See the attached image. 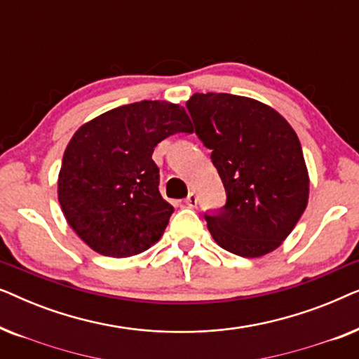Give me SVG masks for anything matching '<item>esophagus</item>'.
Returning <instances> with one entry per match:
<instances>
[{
    "label": "esophagus",
    "mask_w": 359,
    "mask_h": 359,
    "mask_svg": "<svg viewBox=\"0 0 359 359\" xmlns=\"http://www.w3.org/2000/svg\"><path fill=\"white\" fill-rule=\"evenodd\" d=\"M184 204L189 205V208H196V204H198V198H196V194L189 193L188 198L184 199Z\"/></svg>",
    "instance_id": "1"
}]
</instances>
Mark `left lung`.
I'll return each instance as SVG.
<instances>
[{
  "label": "left lung",
  "instance_id": "left-lung-1",
  "mask_svg": "<svg viewBox=\"0 0 359 359\" xmlns=\"http://www.w3.org/2000/svg\"><path fill=\"white\" fill-rule=\"evenodd\" d=\"M186 106L227 194L219 214L205 215L210 235L238 257L271 253L307 208L311 181L297 134L253 97L194 93Z\"/></svg>",
  "mask_w": 359,
  "mask_h": 359
}]
</instances>
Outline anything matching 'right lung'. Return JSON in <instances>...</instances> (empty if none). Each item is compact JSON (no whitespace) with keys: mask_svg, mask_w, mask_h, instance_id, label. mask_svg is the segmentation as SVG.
Here are the masks:
<instances>
[{"mask_svg":"<svg viewBox=\"0 0 359 359\" xmlns=\"http://www.w3.org/2000/svg\"><path fill=\"white\" fill-rule=\"evenodd\" d=\"M178 132H193L183 106L140 101L107 111L73 134L58 173V203L68 225L96 253L132 257L161 238L175 209L161 198L151 154Z\"/></svg>","mask_w":359,"mask_h":359,"instance_id":"1","label":"right lung"}]
</instances>
